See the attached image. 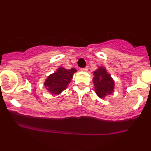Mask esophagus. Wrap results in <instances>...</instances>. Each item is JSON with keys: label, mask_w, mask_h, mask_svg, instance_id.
<instances>
[{"label": "esophagus", "mask_w": 151, "mask_h": 151, "mask_svg": "<svg viewBox=\"0 0 151 151\" xmlns=\"http://www.w3.org/2000/svg\"><path fill=\"white\" fill-rule=\"evenodd\" d=\"M80 70L81 71V72H87V71H88V67H84V68H81Z\"/></svg>", "instance_id": "obj_1"}]
</instances>
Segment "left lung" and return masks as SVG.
<instances>
[{
	"label": "left lung",
	"mask_w": 151,
	"mask_h": 151,
	"mask_svg": "<svg viewBox=\"0 0 151 151\" xmlns=\"http://www.w3.org/2000/svg\"><path fill=\"white\" fill-rule=\"evenodd\" d=\"M93 82L94 90L97 96L101 99H105L107 95L111 94L114 89L113 78L107 72L105 67H99L93 72Z\"/></svg>",
	"instance_id": "left-lung-1"
}]
</instances>
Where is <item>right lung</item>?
I'll use <instances>...</instances> for the list:
<instances>
[{
	"mask_svg": "<svg viewBox=\"0 0 151 151\" xmlns=\"http://www.w3.org/2000/svg\"><path fill=\"white\" fill-rule=\"evenodd\" d=\"M76 72L77 70L74 68L66 70L64 67H60L56 72L48 76L44 82L45 87L52 94H60L68 86Z\"/></svg>",
	"mask_w": 151,
	"mask_h": 151,
	"instance_id": "right-lung-1",
	"label": "right lung"
}]
</instances>
